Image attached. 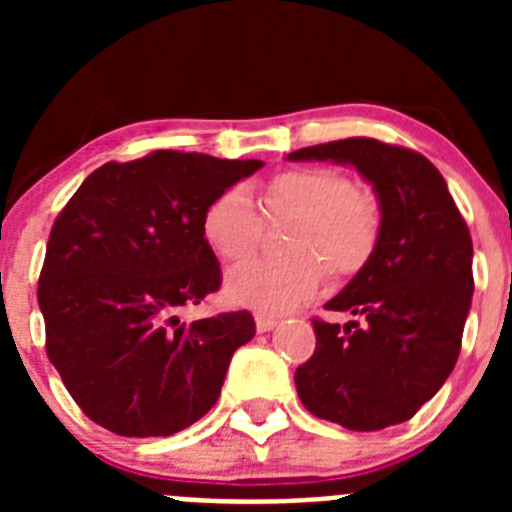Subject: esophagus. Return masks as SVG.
<instances>
[{
	"mask_svg": "<svg viewBox=\"0 0 512 512\" xmlns=\"http://www.w3.org/2000/svg\"><path fill=\"white\" fill-rule=\"evenodd\" d=\"M274 325H277V318H271V315H256V330H259V333H269V330H274Z\"/></svg>",
	"mask_w": 512,
	"mask_h": 512,
	"instance_id": "obj_1",
	"label": "esophagus"
}]
</instances>
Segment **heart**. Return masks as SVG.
Here are the masks:
<instances>
[{"instance_id": "1", "label": "heart", "mask_w": 512, "mask_h": 512, "mask_svg": "<svg viewBox=\"0 0 512 512\" xmlns=\"http://www.w3.org/2000/svg\"><path fill=\"white\" fill-rule=\"evenodd\" d=\"M264 217H289L282 243L287 259L259 261L233 271L225 297L261 312L297 307L320 289L325 266L336 279L354 277L369 264L382 230L377 202L330 169H289L261 187ZM202 235L217 259L243 264L261 243V220L246 189L217 194L202 215Z\"/></svg>"}]
</instances>
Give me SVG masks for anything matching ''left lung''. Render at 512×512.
Returning <instances> with one entry per match:
<instances>
[{"label":"left lung","instance_id":"obj_1","mask_svg":"<svg viewBox=\"0 0 512 512\" xmlns=\"http://www.w3.org/2000/svg\"><path fill=\"white\" fill-rule=\"evenodd\" d=\"M289 161L354 166L374 187L382 230L369 264L312 320L315 354L297 366L302 405L348 431L405 423L454 372L472 307V235L441 171L374 138L300 148Z\"/></svg>","mask_w":512,"mask_h":512}]
</instances>
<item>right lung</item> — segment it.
Instances as JSON below:
<instances>
[{"mask_svg":"<svg viewBox=\"0 0 512 512\" xmlns=\"http://www.w3.org/2000/svg\"><path fill=\"white\" fill-rule=\"evenodd\" d=\"M264 161L153 151L99 166L51 228L38 302L45 351L87 418L117 436H174L220 397L246 310L182 323L220 289L207 205Z\"/></svg>","mask_w":512,"mask_h":512,"instance_id":"1","label":"right lung"}]
</instances>
